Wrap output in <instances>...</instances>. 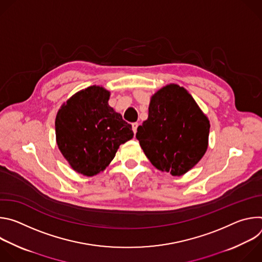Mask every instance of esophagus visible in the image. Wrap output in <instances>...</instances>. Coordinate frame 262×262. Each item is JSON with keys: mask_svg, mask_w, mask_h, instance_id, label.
I'll list each match as a JSON object with an SVG mask.
<instances>
[{"mask_svg": "<svg viewBox=\"0 0 262 262\" xmlns=\"http://www.w3.org/2000/svg\"><path fill=\"white\" fill-rule=\"evenodd\" d=\"M138 126H139V123H137V122H134V123L132 124V128H133V132H134L135 135H136V133H137Z\"/></svg>", "mask_w": 262, "mask_h": 262, "instance_id": "esophagus-1", "label": "esophagus"}]
</instances>
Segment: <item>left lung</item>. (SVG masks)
<instances>
[{
	"label": "left lung",
	"instance_id": "obj_1",
	"mask_svg": "<svg viewBox=\"0 0 262 262\" xmlns=\"http://www.w3.org/2000/svg\"><path fill=\"white\" fill-rule=\"evenodd\" d=\"M148 119L138 127L145 156L163 172L180 176L204 156L209 120L183 87L170 84L152 95Z\"/></svg>",
	"mask_w": 262,
	"mask_h": 262
}]
</instances>
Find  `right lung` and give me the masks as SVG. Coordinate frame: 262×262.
Here are the masks:
<instances>
[{"instance_id":"obj_1","label":"right lung","mask_w":262,"mask_h":262,"mask_svg":"<svg viewBox=\"0 0 262 262\" xmlns=\"http://www.w3.org/2000/svg\"><path fill=\"white\" fill-rule=\"evenodd\" d=\"M108 98L104 88L88 87L63 103L56 116L61 154L74 171L86 176L103 171L119 146L134 137L132 125L108 105Z\"/></svg>"}]
</instances>
